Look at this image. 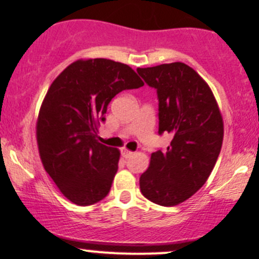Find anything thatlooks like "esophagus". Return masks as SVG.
I'll return each instance as SVG.
<instances>
[{
  "mask_svg": "<svg viewBox=\"0 0 259 259\" xmlns=\"http://www.w3.org/2000/svg\"><path fill=\"white\" fill-rule=\"evenodd\" d=\"M121 155L124 156V158H130V156L133 155V151L127 150V149H121Z\"/></svg>",
  "mask_w": 259,
  "mask_h": 259,
  "instance_id": "1",
  "label": "esophagus"
}]
</instances>
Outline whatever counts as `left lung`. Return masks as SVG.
I'll list each match as a JSON object with an SVG mask.
<instances>
[{"label": "left lung", "instance_id": "left-lung-1", "mask_svg": "<svg viewBox=\"0 0 259 259\" xmlns=\"http://www.w3.org/2000/svg\"><path fill=\"white\" fill-rule=\"evenodd\" d=\"M137 71L156 89L159 134L173 137L165 151L151 154L140 190L150 202L174 207L209 178L223 143V119L208 83L188 65L171 62Z\"/></svg>", "mask_w": 259, "mask_h": 259}]
</instances>
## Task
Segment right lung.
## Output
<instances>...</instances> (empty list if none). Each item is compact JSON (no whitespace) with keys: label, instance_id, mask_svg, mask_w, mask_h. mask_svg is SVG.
<instances>
[{"label":"right lung","instance_id":"1","mask_svg":"<svg viewBox=\"0 0 259 259\" xmlns=\"http://www.w3.org/2000/svg\"><path fill=\"white\" fill-rule=\"evenodd\" d=\"M143 85L127 65L86 59L69 65L49 88L36 124L38 153L70 202L91 205L110 192L120 151L98 142V127L116 94Z\"/></svg>","mask_w":259,"mask_h":259}]
</instances>
